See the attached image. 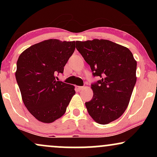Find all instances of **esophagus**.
<instances>
[{"mask_svg":"<svg viewBox=\"0 0 157 157\" xmlns=\"http://www.w3.org/2000/svg\"><path fill=\"white\" fill-rule=\"evenodd\" d=\"M76 89H77V91H82V90H83L85 89V87H83V86H77Z\"/></svg>","mask_w":157,"mask_h":157,"instance_id":"obj_1","label":"esophagus"}]
</instances>
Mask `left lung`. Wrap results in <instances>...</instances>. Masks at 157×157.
I'll return each mask as SVG.
<instances>
[{
    "label": "left lung",
    "instance_id": "left-lung-1",
    "mask_svg": "<svg viewBox=\"0 0 157 157\" xmlns=\"http://www.w3.org/2000/svg\"><path fill=\"white\" fill-rule=\"evenodd\" d=\"M76 48L91 67L94 95L86 102L89 115L105 125L125 112L136 84V61L128 48L108 40L76 41Z\"/></svg>",
    "mask_w": 157,
    "mask_h": 157
}]
</instances>
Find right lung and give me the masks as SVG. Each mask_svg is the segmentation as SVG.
Returning <instances> with one entry per match:
<instances>
[{
  "label": "right lung",
  "mask_w": 157,
  "mask_h": 157,
  "mask_svg": "<svg viewBox=\"0 0 157 157\" xmlns=\"http://www.w3.org/2000/svg\"><path fill=\"white\" fill-rule=\"evenodd\" d=\"M75 49V41L50 39L19 56L15 77L23 103L39 121L51 123L64 114L75 86L56 80Z\"/></svg>",
  "instance_id": "add662e5"
}]
</instances>
